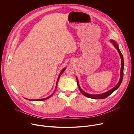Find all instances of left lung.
Returning <instances> with one entry per match:
<instances>
[{"mask_svg":"<svg viewBox=\"0 0 134 134\" xmlns=\"http://www.w3.org/2000/svg\"><path fill=\"white\" fill-rule=\"evenodd\" d=\"M110 42L111 43H112L113 46L116 48V49H117V50H118V52L121 58V69H120V80L118 82V83L117 84V85L114 86L113 88H112V89L110 90L109 91L102 93V94H88L86 93L85 92H84L80 87V84H79V82L78 80L77 77H76V80H77V85L78 87L80 90V91L81 92V93L84 95V96L89 98H91V99H103L106 98L107 97H108V96H109L110 95H111L114 91H115L116 90H117L119 87L120 86L122 81V79H123V76H124V58H123V55L121 52V51H120V49L119 48V46L117 44V43L116 42V41L113 40H111Z\"/></svg>","mask_w":134,"mask_h":134,"instance_id":"left-lung-1","label":"left lung"}]
</instances>
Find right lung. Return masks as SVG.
<instances>
[{
    "instance_id": "1",
    "label": "right lung",
    "mask_w": 134,
    "mask_h": 134,
    "mask_svg": "<svg viewBox=\"0 0 134 134\" xmlns=\"http://www.w3.org/2000/svg\"><path fill=\"white\" fill-rule=\"evenodd\" d=\"M65 69H66V68H64L61 71V72H60V74H59V76H58V79H57V83H56V85H55V89H54L53 92L52 93V94L51 95H50V96L48 97L47 98H44V99H35V100L27 99H27V100H30V101H44V100H47V99H49L52 96L53 94L54 93V92H55V91H56V90H57V85H58V81H59V78H60V76L62 75V74L64 72V71L65 70Z\"/></svg>"
}]
</instances>
